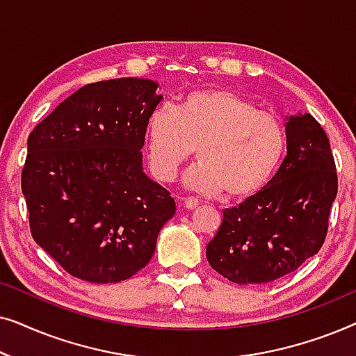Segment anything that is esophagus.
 <instances>
[{
	"mask_svg": "<svg viewBox=\"0 0 356 356\" xmlns=\"http://www.w3.org/2000/svg\"><path fill=\"white\" fill-rule=\"evenodd\" d=\"M181 204L186 209H191L193 211V209H196L199 206V201L196 197H181Z\"/></svg>",
	"mask_w": 356,
	"mask_h": 356,
	"instance_id": "esophagus-1",
	"label": "esophagus"
}]
</instances>
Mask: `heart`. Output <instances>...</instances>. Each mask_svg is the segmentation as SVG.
Wrapping results in <instances>:
<instances>
[{
  "mask_svg": "<svg viewBox=\"0 0 356 356\" xmlns=\"http://www.w3.org/2000/svg\"><path fill=\"white\" fill-rule=\"evenodd\" d=\"M147 143L160 181H172L196 149L199 163L189 170L188 186L241 201L274 178L286 150V129L280 118L236 92L199 89L184 95L177 110L162 105L152 111Z\"/></svg>",
  "mask_w": 356,
  "mask_h": 356,
  "instance_id": "heart-1",
  "label": "heart"
}]
</instances>
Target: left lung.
Returning <instances> with one entry per match:
<instances>
[{
	"label": "left lung",
	"instance_id": "left-lung-1",
	"mask_svg": "<svg viewBox=\"0 0 356 356\" xmlns=\"http://www.w3.org/2000/svg\"><path fill=\"white\" fill-rule=\"evenodd\" d=\"M286 157L270 183L223 211L206 254L213 270L240 285L270 284L298 269L325 240L337 172L327 134L309 113L290 116Z\"/></svg>",
	"mask_w": 356,
	"mask_h": 356
}]
</instances>
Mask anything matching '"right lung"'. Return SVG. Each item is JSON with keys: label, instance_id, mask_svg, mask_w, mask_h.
I'll list each match as a JSON object with an SVG mask.
<instances>
[{"label": "right lung", "instance_id": "right-lung-1", "mask_svg": "<svg viewBox=\"0 0 356 356\" xmlns=\"http://www.w3.org/2000/svg\"><path fill=\"white\" fill-rule=\"evenodd\" d=\"M157 87L138 77L87 84L29 134L21 186L31 233L72 277L129 279L175 216V199L143 172Z\"/></svg>", "mask_w": 356, "mask_h": 356}]
</instances>
